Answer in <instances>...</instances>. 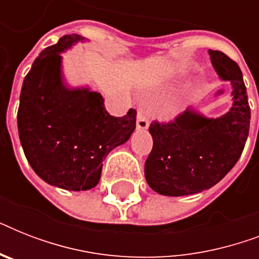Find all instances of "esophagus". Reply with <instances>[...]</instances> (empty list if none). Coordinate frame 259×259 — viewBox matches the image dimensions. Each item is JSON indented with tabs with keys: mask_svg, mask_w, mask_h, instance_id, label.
<instances>
[{
	"mask_svg": "<svg viewBox=\"0 0 259 259\" xmlns=\"http://www.w3.org/2000/svg\"><path fill=\"white\" fill-rule=\"evenodd\" d=\"M150 110L145 102H141L137 109V129L145 130L149 126Z\"/></svg>",
	"mask_w": 259,
	"mask_h": 259,
	"instance_id": "34e87169",
	"label": "esophagus"
}]
</instances>
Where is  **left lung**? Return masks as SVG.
I'll return each instance as SVG.
<instances>
[{"label": "left lung", "instance_id": "obj_1", "mask_svg": "<svg viewBox=\"0 0 259 259\" xmlns=\"http://www.w3.org/2000/svg\"><path fill=\"white\" fill-rule=\"evenodd\" d=\"M218 75L233 86V107L215 119L193 109L169 122L153 121V148L145 161V179L156 192L184 196L221 181L241 157L250 129V106L242 71L221 51H209Z\"/></svg>", "mask_w": 259, "mask_h": 259}]
</instances>
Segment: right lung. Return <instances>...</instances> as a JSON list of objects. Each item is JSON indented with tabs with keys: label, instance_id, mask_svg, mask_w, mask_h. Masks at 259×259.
<instances>
[{
	"label": "right lung",
	"instance_id": "1",
	"mask_svg": "<svg viewBox=\"0 0 259 259\" xmlns=\"http://www.w3.org/2000/svg\"><path fill=\"white\" fill-rule=\"evenodd\" d=\"M80 40L79 34H66L41 51L24 79L17 113L18 136L30 166L48 184L70 191L99 183L102 161L129 140L137 117L134 109L113 117L99 93L63 84L60 52Z\"/></svg>",
	"mask_w": 259,
	"mask_h": 259
}]
</instances>
